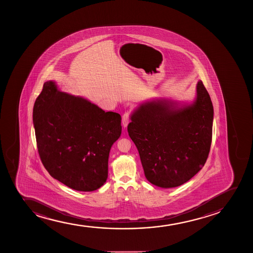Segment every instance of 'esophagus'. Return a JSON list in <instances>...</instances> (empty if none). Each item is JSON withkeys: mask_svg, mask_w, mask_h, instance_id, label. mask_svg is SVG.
Instances as JSON below:
<instances>
[{"mask_svg": "<svg viewBox=\"0 0 253 253\" xmlns=\"http://www.w3.org/2000/svg\"><path fill=\"white\" fill-rule=\"evenodd\" d=\"M129 122H130L129 113H128V112H126V113L123 115V116H122V125H123L124 127H126L128 124H129Z\"/></svg>", "mask_w": 253, "mask_h": 253, "instance_id": "34e87169", "label": "esophagus"}]
</instances>
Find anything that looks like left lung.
<instances>
[{
	"mask_svg": "<svg viewBox=\"0 0 253 253\" xmlns=\"http://www.w3.org/2000/svg\"><path fill=\"white\" fill-rule=\"evenodd\" d=\"M212 121V101L201 80L192 103L159 98L135 108L127 131L147 180L172 188L192 179L209 156Z\"/></svg>",
	"mask_w": 253,
	"mask_h": 253,
	"instance_id": "8db88e82",
	"label": "left lung"
}]
</instances>
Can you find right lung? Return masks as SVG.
Segmentation results:
<instances>
[{"label":"right lung","instance_id":"right-lung-1","mask_svg":"<svg viewBox=\"0 0 253 253\" xmlns=\"http://www.w3.org/2000/svg\"><path fill=\"white\" fill-rule=\"evenodd\" d=\"M122 117L81 96L45 82L35 100L33 122L41 161L49 174L70 188L93 192L108 177L111 146L122 134Z\"/></svg>","mask_w":253,"mask_h":253}]
</instances>
